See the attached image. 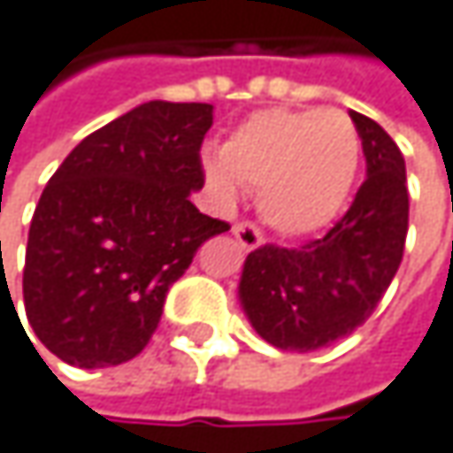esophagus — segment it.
<instances>
[{
	"label": "esophagus",
	"mask_w": 453,
	"mask_h": 453,
	"mask_svg": "<svg viewBox=\"0 0 453 453\" xmlns=\"http://www.w3.org/2000/svg\"><path fill=\"white\" fill-rule=\"evenodd\" d=\"M234 236L244 250H257L263 244V234H260V228L255 222H236L234 225Z\"/></svg>",
	"instance_id": "1"
}]
</instances>
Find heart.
Masks as SVG:
<instances>
[{
	"instance_id": "b5f03b06",
	"label": "heart",
	"mask_w": 453,
	"mask_h": 453,
	"mask_svg": "<svg viewBox=\"0 0 453 453\" xmlns=\"http://www.w3.org/2000/svg\"><path fill=\"white\" fill-rule=\"evenodd\" d=\"M361 164V134L342 111H260L203 158L209 185L234 198L239 182L260 190L268 225L305 236L329 225L345 206Z\"/></svg>"
}]
</instances>
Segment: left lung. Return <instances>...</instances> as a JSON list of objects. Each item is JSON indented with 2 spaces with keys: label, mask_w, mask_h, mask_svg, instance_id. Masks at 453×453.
Returning a JSON list of instances; mask_svg holds the SVG:
<instances>
[{
  "label": "left lung",
  "mask_w": 453,
  "mask_h": 453,
  "mask_svg": "<svg viewBox=\"0 0 453 453\" xmlns=\"http://www.w3.org/2000/svg\"><path fill=\"white\" fill-rule=\"evenodd\" d=\"M366 180L334 228L305 247L250 252L239 284L255 332L279 350L311 353L353 334L377 308L403 260L409 234L406 161L393 137L350 111Z\"/></svg>",
  "instance_id": "8db88e82"
}]
</instances>
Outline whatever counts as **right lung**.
I'll use <instances>...</instances> for the list:
<instances>
[{
    "label": "right lung",
    "mask_w": 453,
    "mask_h": 453,
    "mask_svg": "<svg viewBox=\"0 0 453 453\" xmlns=\"http://www.w3.org/2000/svg\"><path fill=\"white\" fill-rule=\"evenodd\" d=\"M209 127V103L150 100L87 134L50 177L28 231L23 303L60 361H132L196 250L231 228L190 203Z\"/></svg>",
    "instance_id": "right-lung-1"
}]
</instances>
